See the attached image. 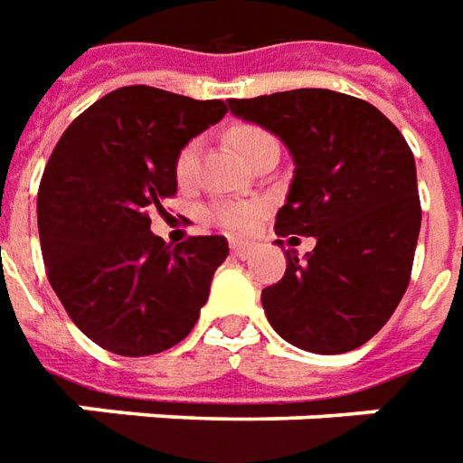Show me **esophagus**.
<instances>
[{"instance_id":"esophagus-1","label":"esophagus","mask_w":463,"mask_h":463,"mask_svg":"<svg viewBox=\"0 0 463 463\" xmlns=\"http://www.w3.org/2000/svg\"><path fill=\"white\" fill-rule=\"evenodd\" d=\"M231 253L235 255V258H241V260H245V258H250V255H253V248H250L248 242L232 241L231 242Z\"/></svg>"}]
</instances>
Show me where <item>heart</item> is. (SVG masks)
Segmentation results:
<instances>
[{"label": "heart", "instance_id": "1", "mask_svg": "<svg viewBox=\"0 0 463 463\" xmlns=\"http://www.w3.org/2000/svg\"><path fill=\"white\" fill-rule=\"evenodd\" d=\"M228 140L238 150V153L248 160L258 145H263L265 140H270V135L260 128H253V125H238L228 132ZM198 142H187L183 145L175 155V177L180 183H187L195 175V167H198ZM260 213V205H253V203H218L208 210V218L218 228L228 232H245L258 218Z\"/></svg>", "mask_w": 463, "mask_h": 463}]
</instances>
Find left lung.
<instances>
[{
    "label": "left lung",
    "mask_w": 463,
    "mask_h": 463,
    "mask_svg": "<svg viewBox=\"0 0 463 463\" xmlns=\"http://www.w3.org/2000/svg\"><path fill=\"white\" fill-rule=\"evenodd\" d=\"M231 112L293 155L278 235L316 238L306 260L288 250L286 276L263 288L268 321L310 354L354 351L386 326L411 280L421 203L409 142L371 102L333 90L231 99Z\"/></svg>",
    "instance_id": "1"
}]
</instances>
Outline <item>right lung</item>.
<instances>
[{
    "label": "right lung",
    "instance_id": "right-lung-1",
    "mask_svg": "<svg viewBox=\"0 0 463 463\" xmlns=\"http://www.w3.org/2000/svg\"><path fill=\"white\" fill-rule=\"evenodd\" d=\"M225 112L222 99L119 87L52 150L37 195L42 258L67 316L105 351L160 354L198 323L228 241L193 235L173 248L150 215L177 193V150Z\"/></svg>",
    "mask_w": 463,
    "mask_h": 463
}]
</instances>
